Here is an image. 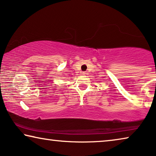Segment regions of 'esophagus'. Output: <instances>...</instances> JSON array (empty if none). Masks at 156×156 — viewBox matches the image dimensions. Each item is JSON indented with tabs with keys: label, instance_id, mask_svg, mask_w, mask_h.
Segmentation results:
<instances>
[{
	"label": "esophagus",
	"instance_id": "1",
	"mask_svg": "<svg viewBox=\"0 0 156 156\" xmlns=\"http://www.w3.org/2000/svg\"><path fill=\"white\" fill-rule=\"evenodd\" d=\"M83 75H87V72H83Z\"/></svg>",
	"mask_w": 156,
	"mask_h": 156
}]
</instances>
